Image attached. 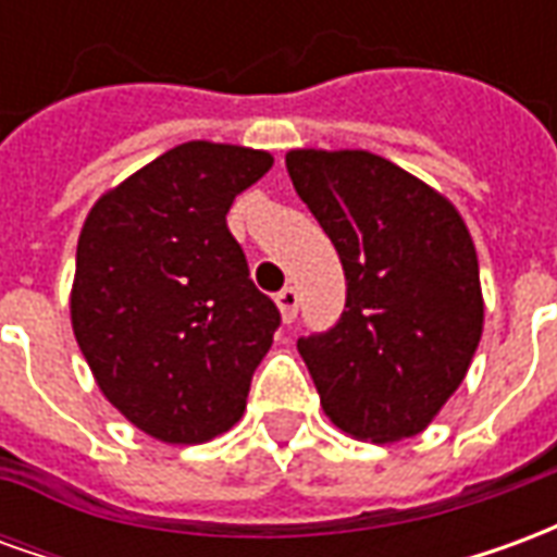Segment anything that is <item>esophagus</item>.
Listing matches in <instances>:
<instances>
[{
  "instance_id": "1",
  "label": "esophagus",
  "mask_w": 557,
  "mask_h": 557,
  "mask_svg": "<svg viewBox=\"0 0 557 557\" xmlns=\"http://www.w3.org/2000/svg\"><path fill=\"white\" fill-rule=\"evenodd\" d=\"M277 307H280V315H283V322H295V315H298V292L286 286V289L277 292Z\"/></svg>"
}]
</instances>
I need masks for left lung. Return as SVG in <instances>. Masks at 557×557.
<instances>
[{"mask_svg":"<svg viewBox=\"0 0 557 557\" xmlns=\"http://www.w3.org/2000/svg\"><path fill=\"white\" fill-rule=\"evenodd\" d=\"M286 170L346 271L337 325L298 339L322 409L363 442L411 438L483 334L474 242L438 190L379 154L295 148Z\"/></svg>","mask_w":557,"mask_h":557,"instance_id":"1","label":"left lung"}]
</instances>
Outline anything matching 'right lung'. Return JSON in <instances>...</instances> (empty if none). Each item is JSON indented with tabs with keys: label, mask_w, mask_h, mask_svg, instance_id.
Instances as JSON below:
<instances>
[{
	"label": "right lung",
	"mask_w": 557,
	"mask_h": 557,
	"mask_svg": "<svg viewBox=\"0 0 557 557\" xmlns=\"http://www.w3.org/2000/svg\"><path fill=\"white\" fill-rule=\"evenodd\" d=\"M274 158L182 143L91 206L77 242L71 325L103 397L166 444H202L247 409L280 327L226 226Z\"/></svg>",
	"instance_id": "right-lung-1"
}]
</instances>
